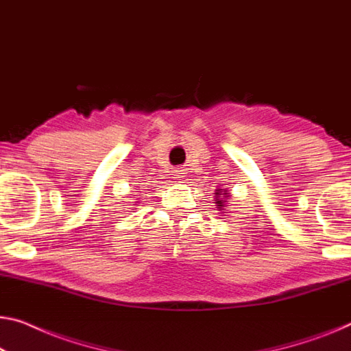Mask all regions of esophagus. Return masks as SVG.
Instances as JSON below:
<instances>
[{"instance_id": "1", "label": "esophagus", "mask_w": 351, "mask_h": 351, "mask_svg": "<svg viewBox=\"0 0 351 351\" xmlns=\"http://www.w3.org/2000/svg\"><path fill=\"white\" fill-rule=\"evenodd\" d=\"M175 178H178V180H184V170L176 169L175 170Z\"/></svg>"}]
</instances>
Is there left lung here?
Instances as JSON below:
<instances>
[{
    "label": "left lung",
    "mask_w": 351,
    "mask_h": 351,
    "mask_svg": "<svg viewBox=\"0 0 351 351\" xmlns=\"http://www.w3.org/2000/svg\"><path fill=\"white\" fill-rule=\"evenodd\" d=\"M219 191H222V189H219ZM216 195H223V197H228V192L227 191H222L221 193H219V192H216ZM223 202H226V198H222V200H219V198H217V206H222V203Z\"/></svg>",
    "instance_id": "left-lung-1"
}]
</instances>
